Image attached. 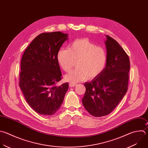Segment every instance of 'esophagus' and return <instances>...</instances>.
<instances>
[{"mask_svg":"<svg viewBox=\"0 0 148 148\" xmlns=\"http://www.w3.org/2000/svg\"><path fill=\"white\" fill-rule=\"evenodd\" d=\"M77 85V84L76 83H74V82H70L69 83V86L70 87H74L75 86Z\"/></svg>","mask_w":148,"mask_h":148,"instance_id":"34e87169","label":"esophagus"}]
</instances>
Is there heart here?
Here are the masks:
<instances>
[{
	"instance_id": "obj_1",
	"label": "heart",
	"mask_w": 148,
	"mask_h": 148,
	"mask_svg": "<svg viewBox=\"0 0 148 148\" xmlns=\"http://www.w3.org/2000/svg\"><path fill=\"white\" fill-rule=\"evenodd\" d=\"M57 59L59 65L66 72L73 67L77 60V68L65 75V79L77 82L99 75L104 70L107 62L105 49L97 46L88 39L76 40L68 49H60Z\"/></svg>"
}]
</instances>
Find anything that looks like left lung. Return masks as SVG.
Wrapping results in <instances>:
<instances>
[{
  "label": "left lung",
  "instance_id": "8db88e82",
  "mask_svg": "<svg viewBox=\"0 0 148 148\" xmlns=\"http://www.w3.org/2000/svg\"><path fill=\"white\" fill-rule=\"evenodd\" d=\"M106 36V66L99 75L84 83L86 91L82 99L85 109L95 117L110 114L128 90L129 57L116 40Z\"/></svg>",
  "mask_w": 148,
  "mask_h": 148
}]
</instances>
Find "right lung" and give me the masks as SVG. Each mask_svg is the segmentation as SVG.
Here are the masks:
<instances>
[{
	"label": "right lung",
	"mask_w": 148,
	"mask_h": 148,
	"mask_svg": "<svg viewBox=\"0 0 148 148\" xmlns=\"http://www.w3.org/2000/svg\"><path fill=\"white\" fill-rule=\"evenodd\" d=\"M67 37L60 31L42 33L22 56L19 86L28 104L39 114H54L69 89L68 82L56 85L62 79L57 54Z\"/></svg>",
	"instance_id": "obj_1"
}]
</instances>
